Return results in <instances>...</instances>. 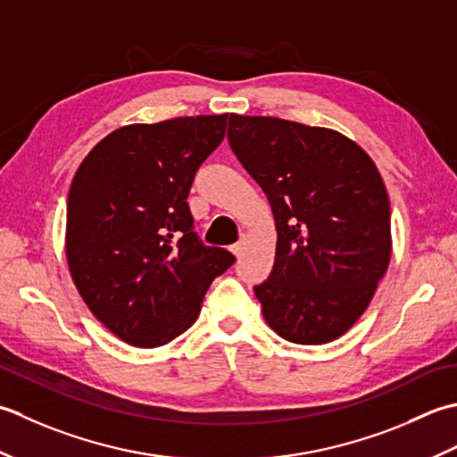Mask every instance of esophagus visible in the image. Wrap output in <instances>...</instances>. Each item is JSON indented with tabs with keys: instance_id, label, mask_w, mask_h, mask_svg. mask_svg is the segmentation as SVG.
<instances>
[{
	"instance_id": "obj_1",
	"label": "esophagus",
	"mask_w": 457,
	"mask_h": 457,
	"mask_svg": "<svg viewBox=\"0 0 457 457\" xmlns=\"http://www.w3.org/2000/svg\"><path fill=\"white\" fill-rule=\"evenodd\" d=\"M245 246H246V242H245V238H242L230 246V253L238 258L242 253H245Z\"/></svg>"
}]
</instances>
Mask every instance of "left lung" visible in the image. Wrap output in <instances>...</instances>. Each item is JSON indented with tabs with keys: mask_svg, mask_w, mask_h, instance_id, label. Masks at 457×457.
<instances>
[{
	"mask_svg": "<svg viewBox=\"0 0 457 457\" xmlns=\"http://www.w3.org/2000/svg\"><path fill=\"white\" fill-rule=\"evenodd\" d=\"M228 144L276 220L272 272L254 286L264 320L300 345L341 337L390 262V203L377 165L335 129L282 118L230 114Z\"/></svg>",
	"mask_w": 457,
	"mask_h": 457,
	"instance_id": "1",
	"label": "left lung"
}]
</instances>
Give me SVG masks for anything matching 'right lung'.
Returning a JSON list of instances; mask_svg holds the SVG:
<instances>
[{
  "mask_svg": "<svg viewBox=\"0 0 457 457\" xmlns=\"http://www.w3.org/2000/svg\"><path fill=\"white\" fill-rule=\"evenodd\" d=\"M228 114L132 124L108 134L74 173L67 203L72 282L95 318L134 347L179 337L211 282L235 264L193 230L195 173Z\"/></svg>",
  "mask_w": 457,
  "mask_h": 457,
  "instance_id": "1",
  "label": "right lung"
}]
</instances>
